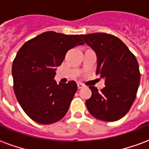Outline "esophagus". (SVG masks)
Segmentation results:
<instances>
[{
	"label": "esophagus",
	"instance_id": "34e87169",
	"mask_svg": "<svg viewBox=\"0 0 149 149\" xmlns=\"http://www.w3.org/2000/svg\"><path fill=\"white\" fill-rule=\"evenodd\" d=\"M77 87L79 89H80V88H82L84 87V84H81V83H80V82H79V83H77Z\"/></svg>",
	"mask_w": 149,
	"mask_h": 149
}]
</instances>
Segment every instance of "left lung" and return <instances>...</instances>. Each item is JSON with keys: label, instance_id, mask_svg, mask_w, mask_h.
Wrapping results in <instances>:
<instances>
[{"label": "left lung", "instance_id": "left-lung-1", "mask_svg": "<svg viewBox=\"0 0 149 149\" xmlns=\"http://www.w3.org/2000/svg\"><path fill=\"white\" fill-rule=\"evenodd\" d=\"M97 57L96 73L104 78L105 87L89 86L92 96L86 106L95 118L112 122L125 116L134 102L141 73L137 60L121 40L97 33L81 36Z\"/></svg>", "mask_w": 149, "mask_h": 149}]
</instances>
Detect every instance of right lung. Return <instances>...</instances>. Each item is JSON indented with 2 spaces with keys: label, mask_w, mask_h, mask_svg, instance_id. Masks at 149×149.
Instances as JSON below:
<instances>
[{
  "label": "right lung",
  "mask_w": 149,
  "mask_h": 149,
  "mask_svg": "<svg viewBox=\"0 0 149 149\" xmlns=\"http://www.w3.org/2000/svg\"><path fill=\"white\" fill-rule=\"evenodd\" d=\"M84 44L79 35L49 31L19 49L12 67L13 89L20 105L33 120L49 125L67 113L77 85L73 81L56 84L55 68L61 65L69 49Z\"/></svg>",
  "instance_id": "add662e5"
}]
</instances>
